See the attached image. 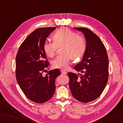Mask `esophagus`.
Here are the masks:
<instances>
[{
    "instance_id": "esophagus-1",
    "label": "esophagus",
    "mask_w": 123,
    "mask_h": 123,
    "mask_svg": "<svg viewBox=\"0 0 123 123\" xmlns=\"http://www.w3.org/2000/svg\"><path fill=\"white\" fill-rule=\"evenodd\" d=\"M61 73L62 74H66L67 73V72L66 71H65L64 70H61Z\"/></svg>"
}]
</instances>
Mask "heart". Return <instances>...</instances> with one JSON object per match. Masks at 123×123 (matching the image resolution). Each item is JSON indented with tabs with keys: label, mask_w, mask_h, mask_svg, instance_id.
I'll use <instances>...</instances> for the list:
<instances>
[{
	"label": "heart",
	"mask_w": 123,
	"mask_h": 123,
	"mask_svg": "<svg viewBox=\"0 0 123 123\" xmlns=\"http://www.w3.org/2000/svg\"><path fill=\"white\" fill-rule=\"evenodd\" d=\"M52 38L54 43L47 41L44 43L43 50L48 57H52L57 48L62 46V53L52 62L54 68L67 69L71 58L76 60L81 58L86 49V43L83 37L67 28L59 29L53 35Z\"/></svg>",
	"instance_id": "obj_1"
}]
</instances>
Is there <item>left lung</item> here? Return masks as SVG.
Wrapping results in <instances>:
<instances>
[{
  "label": "left lung",
  "mask_w": 123,
  "mask_h": 123,
  "mask_svg": "<svg viewBox=\"0 0 123 123\" xmlns=\"http://www.w3.org/2000/svg\"><path fill=\"white\" fill-rule=\"evenodd\" d=\"M82 32L86 40L83 59L74 67L84 74L69 72V87L73 97L83 103L98 98L108 79L109 61L105 46L98 37L86 28H74Z\"/></svg>",
  "instance_id": "1"
}]
</instances>
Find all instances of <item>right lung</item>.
<instances>
[{
  "label": "right lung",
  "mask_w": 123,
  "mask_h": 123,
  "mask_svg": "<svg viewBox=\"0 0 123 123\" xmlns=\"http://www.w3.org/2000/svg\"><path fill=\"white\" fill-rule=\"evenodd\" d=\"M56 27L41 28L32 32L20 46L16 57V77L25 95L32 102L43 103L52 97L55 80L60 75L58 69L50 70L45 76L49 63L43 44Z\"/></svg>",
  "instance_id": "right-lung-1"
}]
</instances>
